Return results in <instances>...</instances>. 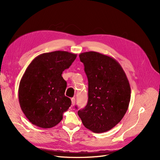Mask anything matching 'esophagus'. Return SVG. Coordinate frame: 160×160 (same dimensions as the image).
Listing matches in <instances>:
<instances>
[{
  "label": "esophagus",
  "instance_id": "esophagus-1",
  "mask_svg": "<svg viewBox=\"0 0 160 160\" xmlns=\"http://www.w3.org/2000/svg\"><path fill=\"white\" fill-rule=\"evenodd\" d=\"M71 102H72V105H75V103H76V99L74 98H72V99H71Z\"/></svg>",
  "mask_w": 160,
  "mask_h": 160
}]
</instances>
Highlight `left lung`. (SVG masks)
Here are the masks:
<instances>
[{"mask_svg":"<svg viewBox=\"0 0 160 160\" xmlns=\"http://www.w3.org/2000/svg\"><path fill=\"white\" fill-rule=\"evenodd\" d=\"M79 57L88 80V101L78 115L92 132H107L122 120L128 108L129 82L113 57L95 51L82 52Z\"/></svg>","mask_w":160,"mask_h":160,"instance_id":"left-lung-1","label":"left lung"}]
</instances>
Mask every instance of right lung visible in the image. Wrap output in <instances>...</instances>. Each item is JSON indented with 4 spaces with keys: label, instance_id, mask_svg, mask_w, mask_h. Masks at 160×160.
I'll return each instance as SVG.
<instances>
[{
    "label": "right lung",
    "instance_id": "right-lung-1",
    "mask_svg": "<svg viewBox=\"0 0 160 160\" xmlns=\"http://www.w3.org/2000/svg\"><path fill=\"white\" fill-rule=\"evenodd\" d=\"M77 54L62 51L43 53L28 65L20 80V108L29 121L43 128L56 126L71 105L64 96L67 88L62 73L68 68Z\"/></svg>",
    "mask_w": 160,
    "mask_h": 160
}]
</instances>
